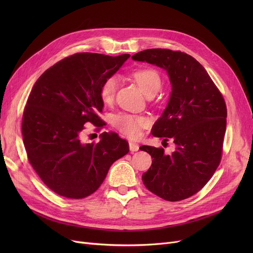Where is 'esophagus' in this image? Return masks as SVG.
Instances as JSON below:
<instances>
[{"instance_id":"34e87169","label":"esophagus","mask_w":253,"mask_h":253,"mask_svg":"<svg viewBox=\"0 0 253 253\" xmlns=\"http://www.w3.org/2000/svg\"><path fill=\"white\" fill-rule=\"evenodd\" d=\"M129 150L131 152H137L139 150V145L134 142H129Z\"/></svg>"}]
</instances>
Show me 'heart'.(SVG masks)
Instances as JSON below:
<instances>
[{
  "label": "heart",
  "instance_id": "1",
  "mask_svg": "<svg viewBox=\"0 0 253 253\" xmlns=\"http://www.w3.org/2000/svg\"><path fill=\"white\" fill-rule=\"evenodd\" d=\"M133 79L139 89L143 92V94H147L149 92H158L161 88V78L155 70L144 69L136 71L133 74ZM117 87L118 78L116 76L108 77L102 82L100 87V97L104 103H111L113 101ZM112 123L121 133L129 137H136L139 134L140 129L147 126V120L143 117L122 113L114 116Z\"/></svg>",
  "mask_w": 253,
  "mask_h": 253
}]
</instances>
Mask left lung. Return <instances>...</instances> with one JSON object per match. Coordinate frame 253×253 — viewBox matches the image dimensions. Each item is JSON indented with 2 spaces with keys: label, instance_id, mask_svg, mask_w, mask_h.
<instances>
[{
  "label": "left lung",
  "instance_id": "8db88e82",
  "mask_svg": "<svg viewBox=\"0 0 253 253\" xmlns=\"http://www.w3.org/2000/svg\"><path fill=\"white\" fill-rule=\"evenodd\" d=\"M167 73L171 93L152 128L155 137L171 138L175 150L141 145L152 166L142 174L149 191L167 201H180L200 191L215 172L227 128V106L202 64L191 55L169 49H148L132 56Z\"/></svg>",
  "mask_w": 253,
  "mask_h": 253
}]
</instances>
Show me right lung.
<instances>
[{"mask_svg": "<svg viewBox=\"0 0 253 253\" xmlns=\"http://www.w3.org/2000/svg\"><path fill=\"white\" fill-rule=\"evenodd\" d=\"M129 57L77 53L35 83L23 112V143L37 174L56 194L70 199L93 194L112 164L129 152L128 142L115 132H103L97 143L81 140L87 122L104 125L98 117L101 84Z\"/></svg>", "mask_w": 253, "mask_h": 253, "instance_id": "right-lung-1", "label": "right lung"}]
</instances>
